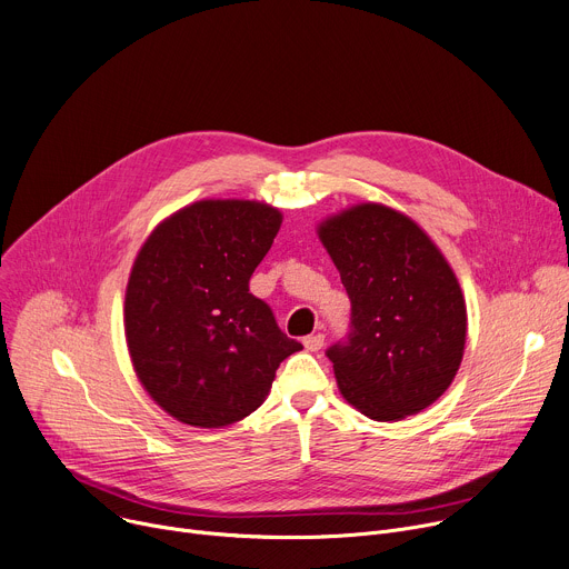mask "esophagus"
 Masks as SVG:
<instances>
[{
	"mask_svg": "<svg viewBox=\"0 0 569 569\" xmlns=\"http://www.w3.org/2000/svg\"><path fill=\"white\" fill-rule=\"evenodd\" d=\"M303 347H306L308 351H319V349L323 347V336H321V333H315V336L303 338Z\"/></svg>",
	"mask_w": 569,
	"mask_h": 569,
	"instance_id": "1",
	"label": "esophagus"
}]
</instances>
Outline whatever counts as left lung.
I'll list each match as a JSON object with an SVG mask.
<instances>
[{
  "instance_id": "obj_1",
  "label": "left lung",
  "mask_w": 569,
  "mask_h": 569,
  "mask_svg": "<svg viewBox=\"0 0 569 569\" xmlns=\"http://www.w3.org/2000/svg\"><path fill=\"white\" fill-rule=\"evenodd\" d=\"M351 299L345 340L327 349L342 396L365 417L398 421L452 382L466 345V303L426 231L382 204L319 227Z\"/></svg>"
}]
</instances>
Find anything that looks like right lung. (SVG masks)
I'll return each instance as SVG.
<instances>
[{
  "label": "right lung",
  "mask_w": 569,
  "mask_h": 569,
  "mask_svg": "<svg viewBox=\"0 0 569 569\" xmlns=\"http://www.w3.org/2000/svg\"><path fill=\"white\" fill-rule=\"evenodd\" d=\"M281 213L250 200H202L161 222L141 248L126 290L134 371L171 417L222 428L266 400L279 365L303 349L250 277Z\"/></svg>",
  "instance_id": "1"
}]
</instances>
